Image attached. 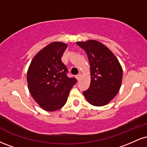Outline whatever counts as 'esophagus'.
<instances>
[{
    "label": "esophagus",
    "mask_w": 147,
    "mask_h": 147,
    "mask_svg": "<svg viewBox=\"0 0 147 147\" xmlns=\"http://www.w3.org/2000/svg\"><path fill=\"white\" fill-rule=\"evenodd\" d=\"M81 77H82V74H81V73H79L78 75L76 76V77H77V80H79V79H80V78H81Z\"/></svg>",
    "instance_id": "34e87169"
}]
</instances>
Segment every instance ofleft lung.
<instances>
[{
    "label": "left lung",
    "instance_id": "1",
    "mask_svg": "<svg viewBox=\"0 0 147 147\" xmlns=\"http://www.w3.org/2000/svg\"><path fill=\"white\" fill-rule=\"evenodd\" d=\"M86 52L90 66L91 82L83 94L88 102L96 106L109 104L120 88L122 68L109 48L97 41L77 42Z\"/></svg>",
    "mask_w": 147,
    "mask_h": 147
}]
</instances>
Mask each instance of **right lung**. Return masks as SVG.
Here are the masks:
<instances>
[{"label":"right lung","mask_w":147,"mask_h":147,"mask_svg":"<svg viewBox=\"0 0 147 147\" xmlns=\"http://www.w3.org/2000/svg\"><path fill=\"white\" fill-rule=\"evenodd\" d=\"M65 43L53 42L34 57L27 75L32 96L43 110L55 111L65 105L69 92L77 80L69 77L61 61Z\"/></svg>","instance_id":"obj_1"}]
</instances>
